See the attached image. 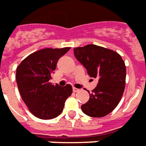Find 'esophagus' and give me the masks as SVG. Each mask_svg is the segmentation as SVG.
Masks as SVG:
<instances>
[{
	"label": "esophagus",
	"mask_w": 146,
	"mask_h": 146,
	"mask_svg": "<svg viewBox=\"0 0 146 146\" xmlns=\"http://www.w3.org/2000/svg\"><path fill=\"white\" fill-rule=\"evenodd\" d=\"M73 92H79V89L76 88H73Z\"/></svg>",
	"instance_id": "esophagus-1"
}]
</instances>
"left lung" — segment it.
I'll list each match as a JSON object with an SVG mask.
<instances>
[{
    "label": "left lung",
    "instance_id": "obj_1",
    "mask_svg": "<svg viewBox=\"0 0 146 146\" xmlns=\"http://www.w3.org/2000/svg\"><path fill=\"white\" fill-rule=\"evenodd\" d=\"M76 60L97 78V86L89 93L88 101L81 105L82 111L90 117L108 115L119 104L126 84V66L122 57L111 50L96 45H87L73 50Z\"/></svg>",
    "mask_w": 146,
    "mask_h": 146
}]
</instances>
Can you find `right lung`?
<instances>
[{
    "label": "right lung",
    "instance_id": "obj_1",
    "mask_svg": "<svg viewBox=\"0 0 146 146\" xmlns=\"http://www.w3.org/2000/svg\"><path fill=\"white\" fill-rule=\"evenodd\" d=\"M70 49H42L27 56L16 69V83L22 100L38 119L58 116L73 92L70 84L61 87L49 82L58 59Z\"/></svg>",
    "mask_w": 146,
    "mask_h": 146
}]
</instances>
